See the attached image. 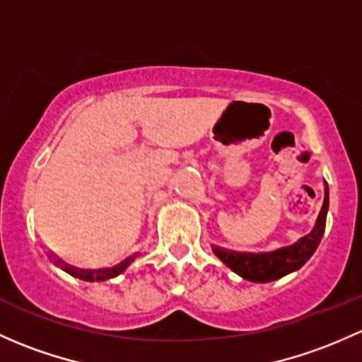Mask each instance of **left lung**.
Wrapping results in <instances>:
<instances>
[{
	"label": "left lung",
	"instance_id": "8db88e82",
	"mask_svg": "<svg viewBox=\"0 0 362 362\" xmlns=\"http://www.w3.org/2000/svg\"><path fill=\"white\" fill-rule=\"evenodd\" d=\"M328 204L329 196L328 185H326L325 201H322V208L319 211L317 220H315L314 229L307 235H303L302 239H298L295 245L286 246V248L269 251V253H238V251L213 246V251L227 267L245 279L255 281V283H269V281L279 279L286 274L298 271L317 250L322 234H325Z\"/></svg>",
	"mask_w": 362,
	"mask_h": 362
}]
</instances>
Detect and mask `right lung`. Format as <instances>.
Masks as SVG:
<instances>
[{
    "label": "right lung",
    "mask_w": 362,
    "mask_h": 362,
    "mask_svg": "<svg viewBox=\"0 0 362 362\" xmlns=\"http://www.w3.org/2000/svg\"><path fill=\"white\" fill-rule=\"evenodd\" d=\"M135 257L136 255L128 257L127 260H123L121 264L114 265L112 269H98V271H83V269H76V267H71V265H67V264H62L60 260H55V264L60 265V267H62L67 274H71V276L78 277V279L90 281V283H93V281H105V279H111V277L119 276V274L124 272V269L132 264V260Z\"/></svg>",
    "instance_id": "obj_1"
}]
</instances>
